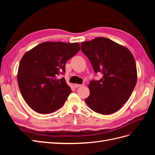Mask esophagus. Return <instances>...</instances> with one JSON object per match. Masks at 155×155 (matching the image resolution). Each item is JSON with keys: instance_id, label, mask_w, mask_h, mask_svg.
<instances>
[{"instance_id": "esophagus-1", "label": "esophagus", "mask_w": 155, "mask_h": 155, "mask_svg": "<svg viewBox=\"0 0 155 155\" xmlns=\"http://www.w3.org/2000/svg\"><path fill=\"white\" fill-rule=\"evenodd\" d=\"M74 87H75V88H78V87H81V85H79V84H74Z\"/></svg>"}]
</instances>
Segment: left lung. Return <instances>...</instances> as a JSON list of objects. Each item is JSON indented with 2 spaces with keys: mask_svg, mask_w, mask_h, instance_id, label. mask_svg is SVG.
Returning a JSON list of instances; mask_svg holds the SVG:
<instances>
[{
  "mask_svg": "<svg viewBox=\"0 0 155 155\" xmlns=\"http://www.w3.org/2000/svg\"><path fill=\"white\" fill-rule=\"evenodd\" d=\"M100 80L89 83L90 95L86 104L97 113L110 114L129 100L137 81L135 60L124 46L105 37L83 42L81 46Z\"/></svg>",
  "mask_w": 155,
  "mask_h": 155,
  "instance_id": "left-lung-1",
  "label": "left lung"
}]
</instances>
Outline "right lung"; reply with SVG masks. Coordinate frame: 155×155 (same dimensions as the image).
Listing matches in <instances>:
<instances>
[{"mask_svg": "<svg viewBox=\"0 0 155 155\" xmlns=\"http://www.w3.org/2000/svg\"><path fill=\"white\" fill-rule=\"evenodd\" d=\"M80 50L79 44L45 42L26 52L18 66L21 94L33 110L49 114L61 107L72 91L64 78L65 63Z\"/></svg>", "mask_w": 155, "mask_h": 155, "instance_id": "right-lung-1", "label": "right lung"}]
</instances>
